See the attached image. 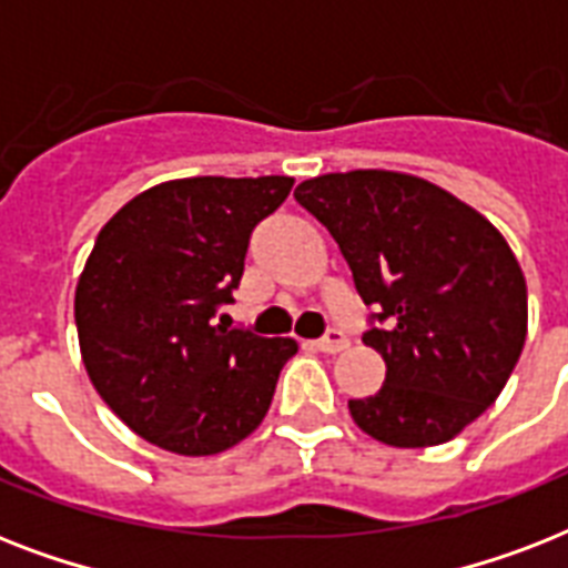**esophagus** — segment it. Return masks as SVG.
<instances>
[{"mask_svg":"<svg viewBox=\"0 0 568 568\" xmlns=\"http://www.w3.org/2000/svg\"><path fill=\"white\" fill-rule=\"evenodd\" d=\"M315 347H318L321 354H338V351H345L347 347V336L342 333V329L333 327V329H327V333H324L318 342H315Z\"/></svg>","mask_w":568,"mask_h":568,"instance_id":"1","label":"esophagus"}]
</instances>
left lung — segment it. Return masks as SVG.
<instances>
[{"mask_svg": "<svg viewBox=\"0 0 568 568\" xmlns=\"http://www.w3.org/2000/svg\"><path fill=\"white\" fill-rule=\"evenodd\" d=\"M336 239L386 383L347 400L392 448L454 439L495 404L528 336V285L504 235L439 185L395 171L327 173L294 189Z\"/></svg>", "mask_w": 568, "mask_h": 568, "instance_id": "obj_1", "label": "left lung"}]
</instances>
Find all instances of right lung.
<instances>
[{"label": "right lung", "instance_id": "1", "mask_svg": "<svg viewBox=\"0 0 568 568\" xmlns=\"http://www.w3.org/2000/svg\"><path fill=\"white\" fill-rule=\"evenodd\" d=\"M292 176H194L129 200L97 235L75 285L93 388L159 448L209 457L256 430L294 338L214 324L244 274L250 235Z\"/></svg>", "mask_w": 568, "mask_h": 568}]
</instances>
